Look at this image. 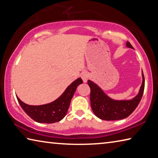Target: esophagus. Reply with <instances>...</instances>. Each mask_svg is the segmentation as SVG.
<instances>
[{"mask_svg": "<svg viewBox=\"0 0 158 158\" xmlns=\"http://www.w3.org/2000/svg\"><path fill=\"white\" fill-rule=\"evenodd\" d=\"M81 79H83V81H84V83L87 82L88 79H89V74H88L86 72H83L81 74Z\"/></svg>", "mask_w": 158, "mask_h": 158, "instance_id": "34e87169", "label": "esophagus"}]
</instances>
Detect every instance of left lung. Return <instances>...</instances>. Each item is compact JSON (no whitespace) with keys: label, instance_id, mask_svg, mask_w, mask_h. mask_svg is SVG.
Segmentation results:
<instances>
[{"label":"left lung","instance_id":"8db88e82","mask_svg":"<svg viewBox=\"0 0 158 158\" xmlns=\"http://www.w3.org/2000/svg\"><path fill=\"white\" fill-rule=\"evenodd\" d=\"M126 45L127 47L133 49V47L129 42H127ZM142 77L143 82L139 94L131 100L121 101L114 100L109 98L100 88L90 80H88V84L90 89V105L95 116L105 121H116L129 116L137 107L142 98L145 86L143 72Z\"/></svg>","mask_w":158,"mask_h":158}]
</instances>
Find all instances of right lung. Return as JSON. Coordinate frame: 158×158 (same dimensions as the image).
<instances>
[{
    "mask_svg": "<svg viewBox=\"0 0 158 158\" xmlns=\"http://www.w3.org/2000/svg\"><path fill=\"white\" fill-rule=\"evenodd\" d=\"M82 83L81 78L77 79L67 88L65 92L57 100L47 105H28L23 103L18 97L17 98L23 110L35 121L43 123H53L60 121L65 117L77 86Z\"/></svg>",
    "mask_w": 158,
    "mask_h": 158,
    "instance_id": "1",
    "label": "right lung"
}]
</instances>
